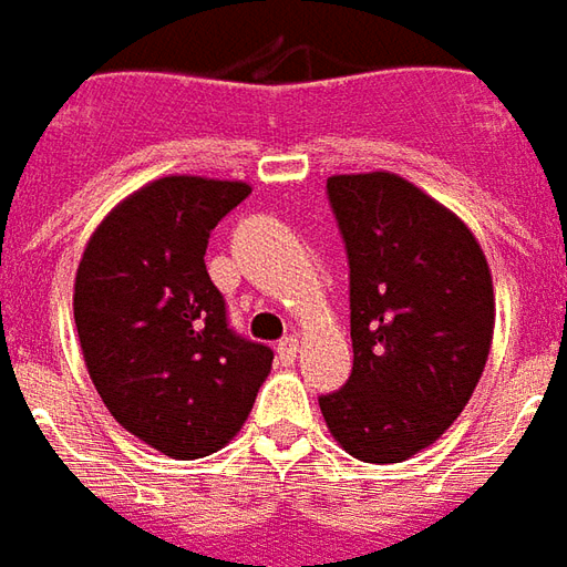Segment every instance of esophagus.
<instances>
[{
    "label": "esophagus",
    "mask_w": 567,
    "mask_h": 567,
    "mask_svg": "<svg viewBox=\"0 0 567 567\" xmlns=\"http://www.w3.org/2000/svg\"><path fill=\"white\" fill-rule=\"evenodd\" d=\"M296 354H299V339L287 336V339L277 341V357H280V363H292Z\"/></svg>",
    "instance_id": "esophagus-1"
}]
</instances>
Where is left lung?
<instances>
[{
  "label": "left lung",
  "mask_w": 567,
  "mask_h": 567,
  "mask_svg": "<svg viewBox=\"0 0 567 567\" xmlns=\"http://www.w3.org/2000/svg\"><path fill=\"white\" fill-rule=\"evenodd\" d=\"M327 192L351 268L354 369L320 412L348 455L400 464L436 443L480 384L492 271L473 231L403 176L339 174Z\"/></svg>",
  "instance_id": "1"
}]
</instances>
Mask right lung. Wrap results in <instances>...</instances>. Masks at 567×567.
<instances>
[{"mask_svg": "<svg viewBox=\"0 0 567 567\" xmlns=\"http://www.w3.org/2000/svg\"><path fill=\"white\" fill-rule=\"evenodd\" d=\"M252 188L162 176L112 207L75 271L84 367L112 419L162 455L219 452L250 415L275 351L228 327L204 252Z\"/></svg>", "mask_w": 567, "mask_h": 567, "instance_id": "obj_1", "label": "right lung"}]
</instances>
